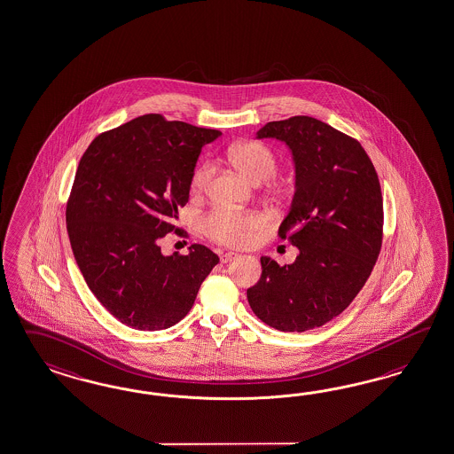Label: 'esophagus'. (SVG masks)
I'll list each match as a JSON object with an SVG mask.
<instances>
[{
	"mask_svg": "<svg viewBox=\"0 0 454 454\" xmlns=\"http://www.w3.org/2000/svg\"><path fill=\"white\" fill-rule=\"evenodd\" d=\"M239 254H235V252H227V254H223L221 255L222 263H229V262H232L233 258H237Z\"/></svg>",
	"mask_w": 454,
	"mask_h": 454,
	"instance_id": "34e87169",
	"label": "esophagus"
}]
</instances>
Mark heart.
Masks as SVG:
<instances>
[{
    "mask_svg": "<svg viewBox=\"0 0 454 454\" xmlns=\"http://www.w3.org/2000/svg\"><path fill=\"white\" fill-rule=\"evenodd\" d=\"M233 166L250 181L263 183L277 175L278 158L271 148L260 141H242L229 150ZM212 166L202 163L191 177V189L202 191L209 183ZM265 225L263 215L256 212H237L215 209L204 219V231L212 240L229 247H247L254 244L256 233Z\"/></svg>",
    "mask_w": 454,
    "mask_h": 454,
    "instance_id": "1",
    "label": "heart"
}]
</instances>
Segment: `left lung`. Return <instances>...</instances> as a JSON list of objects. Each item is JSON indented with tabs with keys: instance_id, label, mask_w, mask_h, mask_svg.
<instances>
[{
	"instance_id": "obj_1",
	"label": "left lung",
	"mask_w": 454,
	"mask_h": 454,
	"mask_svg": "<svg viewBox=\"0 0 454 454\" xmlns=\"http://www.w3.org/2000/svg\"><path fill=\"white\" fill-rule=\"evenodd\" d=\"M256 138L285 141L296 183L278 235L298 247L291 265L262 256V277L247 290L265 325L302 333L342 313L372 273L382 247L379 176L361 143L313 117L270 121Z\"/></svg>"
}]
</instances>
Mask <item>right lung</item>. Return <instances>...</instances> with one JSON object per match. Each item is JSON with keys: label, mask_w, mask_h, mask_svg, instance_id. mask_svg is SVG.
Here are the masks:
<instances>
[{"label": "right lung", "mask_w": 454, "mask_h": 454, "mask_svg": "<svg viewBox=\"0 0 454 454\" xmlns=\"http://www.w3.org/2000/svg\"><path fill=\"white\" fill-rule=\"evenodd\" d=\"M221 135L150 114L100 133L83 153L66 209L70 247L95 298L120 323L175 325L219 263L199 244L187 255H163L160 240L189 200L202 146Z\"/></svg>", "instance_id": "1"}]
</instances>
